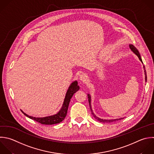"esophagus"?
I'll return each instance as SVG.
<instances>
[{"mask_svg": "<svg viewBox=\"0 0 154 154\" xmlns=\"http://www.w3.org/2000/svg\"><path fill=\"white\" fill-rule=\"evenodd\" d=\"M79 79L81 81H82V82H86V81H87V79H88V76L85 73H82V74L80 75Z\"/></svg>", "mask_w": 154, "mask_h": 154, "instance_id": "34e87169", "label": "esophagus"}]
</instances>
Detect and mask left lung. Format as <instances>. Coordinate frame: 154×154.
<instances>
[{
	"mask_svg": "<svg viewBox=\"0 0 154 154\" xmlns=\"http://www.w3.org/2000/svg\"><path fill=\"white\" fill-rule=\"evenodd\" d=\"M129 48H130V49H131V51H133V52H134V54H135L138 56L139 60L142 62V60H141V58L140 53H139V52L138 51V50L136 49V48H135L134 46H133L132 45H129ZM143 67H144V66ZM144 74H145V81H146H146H147V76H146V72L145 70H144ZM88 98L89 106H90V110H91V114H92V115L94 116V117L96 119H97V120H98V121H99V122H102V123H108V122L109 123V122H114V121L116 122V120H121V119H124V118H120V119H117L105 120V119H102L99 118V117H97V116L94 114V112H93V110H92V108H91V97H90V96L89 94H88Z\"/></svg>",
	"mask_w": 154,
	"mask_h": 154,
	"instance_id": "obj_1",
	"label": "left lung"
}]
</instances>
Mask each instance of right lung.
<instances>
[{
    "mask_svg": "<svg viewBox=\"0 0 154 154\" xmlns=\"http://www.w3.org/2000/svg\"><path fill=\"white\" fill-rule=\"evenodd\" d=\"M79 90V87L78 85V82L77 81H75L69 87L64 100V103L63 105V106L61 109V110L55 115L51 116H48V117H34L32 116H29L25 112H23L22 111V112L28 117L34 120L35 121L43 124V125H54V124H57L61 122L66 117L67 113V109L69 107V105L70 101V99L73 95L78 91Z\"/></svg>",
    "mask_w": 154,
    "mask_h": 154,
    "instance_id": "add662e5",
    "label": "right lung"
}]
</instances>
